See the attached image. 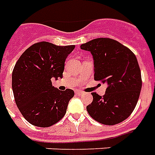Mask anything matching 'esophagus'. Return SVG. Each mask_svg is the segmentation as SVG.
<instances>
[{
	"instance_id": "1",
	"label": "esophagus",
	"mask_w": 155,
	"mask_h": 155,
	"mask_svg": "<svg viewBox=\"0 0 155 155\" xmlns=\"http://www.w3.org/2000/svg\"><path fill=\"white\" fill-rule=\"evenodd\" d=\"M76 93H77L78 95H83V92H82V91H77V92H76Z\"/></svg>"
}]
</instances>
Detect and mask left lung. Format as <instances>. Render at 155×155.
I'll return each instance as SVG.
<instances>
[{"mask_svg":"<svg viewBox=\"0 0 155 155\" xmlns=\"http://www.w3.org/2000/svg\"><path fill=\"white\" fill-rule=\"evenodd\" d=\"M93 55L94 79L107 85L104 96L93 93L87 106L92 118L100 124L114 125L129 117L142 87L141 72L130 49L110 38H96L80 46Z\"/></svg>","mask_w":155,"mask_h":155,"instance_id":"left-lung-1","label":"left lung"}]
</instances>
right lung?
Wrapping results in <instances>:
<instances>
[{
  "label": "right lung",
  "mask_w": 155,
  "mask_h": 155,
  "mask_svg": "<svg viewBox=\"0 0 155 155\" xmlns=\"http://www.w3.org/2000/svg\"><path fill=\"white\" fill-rule=\"evenodd\" d=\"M74 45L57 46L48 41L27 48L12 72V90L16 106L25 119L37 127H50L67 112L72 89L56 88L51 79L62 78L65 61Z\"/></svg>",
  "instance_id": "1"
}]
</instances>
